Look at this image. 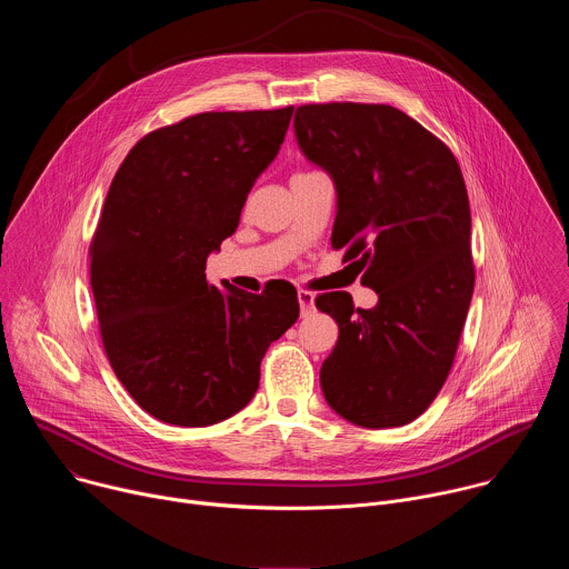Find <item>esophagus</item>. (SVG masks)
<instances>
[{
    "mask_svg": "<svg viewBox=\"0 0 569 569\" xmlns=\"http://www.w3.org/2000/svg\"><path fill=\"white\" fill-rule=\"evenodd\" d=\"M297 299H299V308H301V315H310L312 308H315V295L308 292V290H299L297 292Z\"/></svg>",
    "mask_w": 569,
    "mask_h": 569,
    "instance_id": "obj_1",
    "label": "esophagus"
}]
</instances>
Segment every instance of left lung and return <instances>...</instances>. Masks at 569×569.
Returning <instances> with one entry per match:
<instances>
[{
	"label": "left lung",
	"mask_w": 569,
	"mask_h": 569,
	"mask_svg": "<svg viewBox=\"0 0 569 569\" xmlns=\"http://www.w3.org/2000/svg\"><path fill=\"white\" fill-rule=\"evenodd\" d=\"M295 134L336 182L331 246L378 295L369 310L349 292L317 295L340 327L319 371L323 398L356 426H405L443 387L475 288L461 169L439 137L391 106H299Z\"/></svg>",
	"instance_id": "1"
}]
</instances>
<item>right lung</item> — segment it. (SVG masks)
<instances>
[{
  "label": "right lung",
  "instance_id": "right-lung-1",
  "mask_svg": "<svg viewBox=\"0 0 569 569\" xmlns=\"http://www.w3.org/2000/svg\"><path fill=\"white\" fill-rule=\"evenodd\" d=\"M292 110L202 112L152 130L110 184L90 246L99 331L117 378L159 421L202 428L240 412L268 347L299 317L290 286L218 290L204 274Z\"/></svg>",
  "mask_w": 569,
  "mask_h": 569
}]
</instances>
